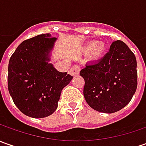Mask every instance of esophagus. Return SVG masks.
Listing matches in <instances>:
<instances>
[{
	"mask_svg": "<svg viewBox=\"0 0 146 146\" xmlns=\"http://www.w3.org/2000/svg\"><path fill=\"white\" fill-rule=\"evenodd\" d=\"M80 66H78V65H75L73 66L70 70V74L71 76H76L77 75H79L80 73Z\"/></svg>",
	"mask_w": 146,
	"mask_h": 146,
	"instance_id": "34e87169",
	"label": "esophagus"
}]
</instances>
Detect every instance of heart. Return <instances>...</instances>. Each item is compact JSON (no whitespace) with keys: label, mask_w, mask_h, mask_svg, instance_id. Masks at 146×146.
I'll return each instance as SVG.
<instances>
[{"label":"heart","mask_w":146,"mask_h":146,"mask_svg":"<svg viewBox=\"0 0 146 146\" xmlns=\"http://www.w3.org/2000/svg\"><path fill=\"white\" fill-rule=\"evenodd\" d=\"M87 51L91 50V55L93 57V58H99L104 51V46L102 44H94V43H90L89 44H88Z\"/></svg>","instance_id":"1"}]
</instances>
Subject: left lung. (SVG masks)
<instances>
[{
  "instance_id": "left-lung-1",
  "label": "left lung",
  "mask_w": 146,
  "mask_h": 146,
  "mask_svg": "<svg viewBox=\"0 0 146 146\" xmlns=\"http://www.w3.org/2000/svg\"><path fill=\"white\" fill-rule=\"evenodd\" d=\"M84 96L93 110L115 113L132 100L137 87V59L124 42L112 43L108 53L80 70Z\"/></svg>"
}]
</instances>
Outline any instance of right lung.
Listing matches in <instances>:
<instances>
[{"label":"right lung","mask_w":146,"mask_h":146,"mask_svg":"<svg viewBox=\"0 0 146 146\" xmlns=\"http://www.w3.org/2000/svg\"><path fill=\"white\" fill-rule=\"evenodd\" d=\"M56 39L49 34L27 39L9 59V93L20 111L29 117L39 119L52 115L62 88L73 78L48 63L47 55Z\"/></svg>","instance_id":"1"}]
</instances>
